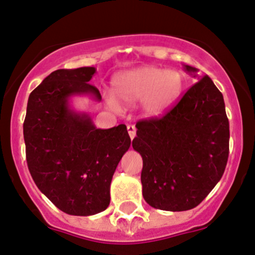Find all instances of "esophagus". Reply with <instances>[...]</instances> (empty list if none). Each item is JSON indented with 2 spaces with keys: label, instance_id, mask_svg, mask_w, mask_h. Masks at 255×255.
Masks as SVG:
<instances>
[{
  "label": "esophagus",
  "instance_id": "obj_1",
  "mask_svg": "<svg viewBox=\"0 0 255 255\" xmlns=\"http://www.w3.org/2000/svg\"><path fill=\"white\" fill-rule=\"evenodd\" d=\"M136 131H137V128L134 125H128V136H130L131 139H133L134 137H136Z\"/></svg>",
  "mask_w": 255,
  "mask_h": 255
}]
</instances>
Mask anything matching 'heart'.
I'll return each mask as SVG.
<instances>
[{"label":"heart","instance_id":"b5f03b06","mask_svg":"<svg viewBox=\"0 0 255 255\" xmlns=\"http://www.w3.org/2000/svg\"><path fill=\"white\" fill-rule=\"evenodd\" d=\"M112 91L105 95V100L116 112L122 111V104L140 101V109L145 116L160 117L180 98L184 77L173 69L140 65L117 75L112 81Z\"/></svg>","mask_w":255,"mask_h":255}]
</instances>
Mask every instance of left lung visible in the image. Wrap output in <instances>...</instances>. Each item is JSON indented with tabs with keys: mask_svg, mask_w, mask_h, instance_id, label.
<instances>
[{
	"mask_svg": "<svg viewBox=\"0 0 255 255\" xmlns=\"http://www.w3.org/2000/svg\"><path fill=\"white\" fill-rule=\"evenodd\" d=\"M198 79L160 119L136 124L132 148L142 156L143 198L164 211L196 208L222 178L229 155V122L222 93L208 75Z\"/></svg>",
	"mask_w": 255,
	"mask_h": 255,
	"instance_id": "left-lung-1",
	"label": "left lung"
}]
</instances>
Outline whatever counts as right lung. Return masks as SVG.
Here are the masks:
<instances>
[{
  "label": "right lung",
  "mask_w": 255,
  "mask_h": 255,
  "mask_svg": "<svg viewBox=\"0 0 255 255\" xmlns=\"http://www.w3.org/2000/svg\"><path fill=\"white\" fill-rule=\"evenodd\" d=\"M93 67L58 69L29 94L23 138L27 166L41 193L59 210L92 216L110 205V186L131 139L124 124L98 128L71 98L101 101L89 85Z\"/></svg>",
  "instance_id": "1"
}]
</instances>
